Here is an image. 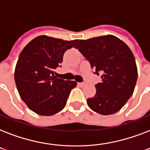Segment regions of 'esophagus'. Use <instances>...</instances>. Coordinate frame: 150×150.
<instances>
[{"mask_svg": "<svg viewBox=\"0 0 150 150\" xmlns=\"http://www.w3.org/2000/svg\"><path fill=\"white\" fill-rule=\"evenodd\" d=\"M79 86L80 87H84L86 86V83L85 82H79Z\"/></svg>", "mask_w": 150, "mask_h": 150, "instance_id": "34e87169", "label": "esophagus"}]
</instances>
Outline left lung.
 I'll return each instance as SVG.
<instances>
[{"label":"left lung","instance_id":"left-lung-1","mask_svg":"<svg viewBox=\"0 0 150 150\" xmlns=\"http://www.w3.org/2000/svg\"><path fill=\"white\" fill-rule=\"evenodd\" d=\"M89 61L101 82L96 93L87 99L93 111L109 115L121 109L133 94L138 78L135 57L128 46L112 35L79 41L75 47Z\"/></svg>","mask_w":150,"mask_h":150}]
</instances>
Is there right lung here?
<instances>
[{"instance_id":"1","label":"right lung","mask_w":150,"mask_h":150,"mask_svg":"<svg viewBox=\"0 0 150 150\" xmlns=\"http://www.w3.org/2000/svg\"><path fill=\"white\" fill-rule=\"evenodd\" d=\"M78 41L37 36L21 52L15 67V84L22 100L36 114L50 116L65 107L77 82L58 79L54 70L66 50Z\"/></svg>"}]
</instances>
